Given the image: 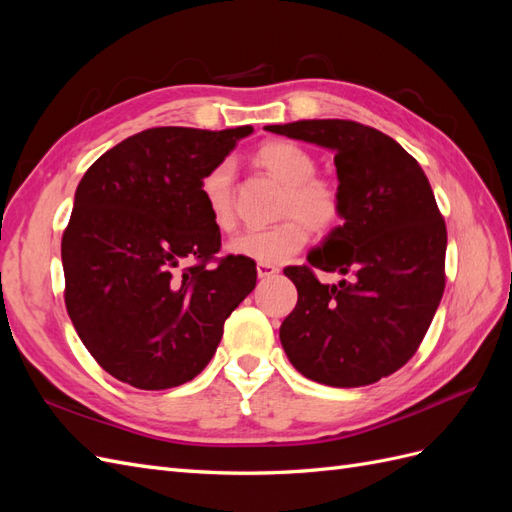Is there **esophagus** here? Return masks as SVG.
<instances>
[{"label": "esophagus", "mask_w": 512, "mask_h": 512, "mask_svg": "<svg viewBox=\"0 0 512 512\" xmlns=\"http://www.w3.org/2000/svg\"><path fill=\"white\" fill-rule=\"evenodd\" d=\"M256 271H258V277H271V275H275V273H280V267L267 265V262H258Z\"/></svg>", "instance_id": "34e87169"}]
</instances>
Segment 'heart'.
<instances>
[{
	"label": "heart",
	"mask_w": 512,
	"mask_h": 512,
	"mask_svg": "<svg viewBox=\"0 0 512 512\" xmlns=\"http://www.w3.org/2000/svg\"><path fill=\"white\" fill-rule=\"evenodd\" d=\"M256 162L286 185L280 205V215L286 220L269 228L241 232L228 241V252L267 265H280L303 250L309 239L307 227L322 235L339 224L344 198L335 183L314 177L316 160L297 143L269 141L256 151ZM232 181H235V168L224 160L207 170L200 183L205 209L220 230H230L237 222Z\"/></svg>",
	"instance_id": "obj_1"
}]
</instances>
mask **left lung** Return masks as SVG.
<instances>
[{
    "label": "left lung",
    "mask_w": 512,
    "mask_h": 512,
    "mask_svg": "<svg viewBox=\"0 0 512 512\" xmlns=\"http://www.w3.org/2000/svg\"><path fill=\"white\" fill-rule=\"evenodd\" d=\"M265 130L335 153L344 224L286 267L299 301L282 322L288 361L305 378L352 389L404 367L444 292L446 226L423 168L391 136L346 119ZM346 274L320 285L313 269Z\"/></svg>",
    "instance_id": "left-lung-1"
}]
</instances>
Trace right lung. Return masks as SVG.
Listing matches in <instances>:
<instances>
[{"label":"right lung","mask_w":512,"mask_h":512,"mask_svg":"<svg viewBox=\"0 0 512 512\" xmlns=\"http://www.w3.org/2000/svg\"><path fill=\"white\" fill-rule=\"evenodd\" d=\"M247 134L252 126L138 132L76 188L61 239L68 316L100 367L134 389L196 378L256 286L250 258L209 267L222 237L200 196L207 170Z\"/></svg>","instance_id":"1"}]
</instances>
